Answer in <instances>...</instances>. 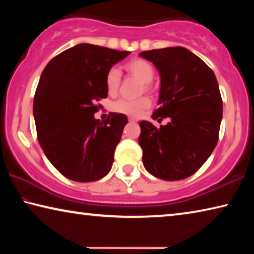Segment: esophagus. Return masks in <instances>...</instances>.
<instances>
[{"instance_id": "obj_1", "label": "esophagus", "mask_w": 254, "mask_h": 254, "mask_svg": "<svg viewBox=\"0 0 254 254\" xmlns=\"http://www.w3.org/2000/svg\"><path fill=\"white\" fill-rule=\"evenodd\" d=\"M128 122H136V119H134V118H128Z\"/></svg>"}]
</instances>
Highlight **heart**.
<instances>
[{
  "label": "heart",
  "instance_id": "b5f03b06",
  "mask_svg": "<svg viewBox=\"0 0 254 254\" xmlns=\"http://www.w3.org/2000/svg\"><path fill=\"white\" fill-rule=\"evenodd\" d=\"M126 69L127 72H130L132 76L136 77L144 84V89L149 91L150 83H151L154 77V68L149 62L141 58L132 59L130 62L126 64ZM120 80H121V74L117 67L111 68L107 71L106 78H105V85L106 91L110 95H114L117 93ZM150 105V100L148 97H141L137 100H119L112 104V110L117 113L130 115V117H136L141 112Z\"/></svg>",
  "mask_w": 254,
  "mask_h": 254
}]
</instances>
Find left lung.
Wrapping results in <instances>:
<instances>
[{"mask_svg": "<svg viewBox=\"0 0 254 254\" xmlns=\"http://www.w3.org/2000/svg\"><path fill=\"white\" fill-rule=\"evenodd\" d=\"M160 74L159 107L152 118H169L157 128L141 121L139 144L144 168L163 180L194 175L212 154L218 141L223 103L213 70L184 47L141 53Z\"/></svg>", "mask_w": 254, "mask_h": 254, "instance_id": "1", "label": "left lung"}]
</instances>
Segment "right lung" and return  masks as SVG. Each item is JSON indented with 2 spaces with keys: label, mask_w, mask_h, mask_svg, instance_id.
Instances as JSON below:
<instances>
[{
  "label": "right lung",
  "mask_w": 254,
  "mask_h": 254,
  "mask_svg": "<svg viewBox=\"0 0 254 254\" xmlns=\"http://www.w3.org/2000/svg\"><path fill=\"white\" fill-rule=\"evenodd\" d=\"M130 54L80 44L56 56L42 71L33 101L38 141L66 178L89 183L110 173L127 119L110 113L100 122L95 103L107 97V71Z\"/></svg>",
  "instance_id": "add662e5"
}]
</instances>
